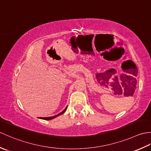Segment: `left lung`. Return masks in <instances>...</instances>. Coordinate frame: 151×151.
<instances>
[{"label": "left lung", "instance_id": "obj_1", "mask_svg": "<svg viewBox=\"0 0 151 151\" xmlns=\"http://www.w3.org/2000/svg\"><path fill=\"white\" fill-rule=\"evenodd\" d=\"M132 69H130V73H131L132 74V75H133L134 76H137V67H136V66H133L132 67ZM102 76V75H101ZM132 78L131 79V84H128V83H127V85L128 86V85H129V86H131V87H132V86H134V88H136V78L135 77H132ZM132 81H134V84H132ZM134 90H135V89H134V91H133V92H132V94H133V93H134Z\"/></svg>", "mask_w": 151, "mask_h": 151}]
</instances>
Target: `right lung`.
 <instances>
[{
  "mask_svg": "<svg viewBox=\"0 0 151 151\" xmlns=\"http://www.w3.org/2000/svg\"><path fill=\"white\" fill-rule=\"evenodd\" d=\"M67 108V106L65 108V110H64L63 111H62V112H61V113H60L59 114H58V115H54V116H52V117H41L40 119H45V120H50V119H53V118H55L56 117L58 116V115H61V114H63L64 112H65V111H66Z\"/></svg>",
  "mask_w": 151,
  "mask_h": 151,
  "instance_id": "right-lung-1",
  "label": "right lung"
}]
</instances>
